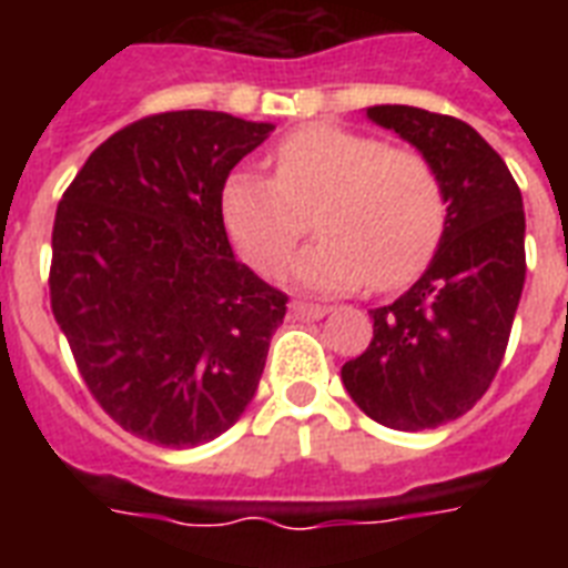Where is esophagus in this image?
Masks as SVG:
<instances>
[{
  "instance_id": "34e87169",
  "label": "esophagus",
  "mask_w": 568,
  "mask_h": 568,
  "mask_svg": "<svg viewBox=\"0 0 568 568\" xmlns=\"http://www.w3.org/2000/svg\"><path fill=\"white\" fill-rule=\"evenodd\" d=\"M327 312H329V306H321V303L292 301V315H294V318H324Z\"/></svg>"
}]
</instances>
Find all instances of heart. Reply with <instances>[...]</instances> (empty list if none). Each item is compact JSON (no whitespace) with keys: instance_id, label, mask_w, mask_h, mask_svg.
<instances>
[{"instance_id":"obj_1","label":"heart","mask_w":568,"mask_h":568,"mask_svg":"<svg viewBox=\"0 0 568 568\" xmlns=\"http://www.w3.org/2000/svg\"><path fill=\"white\" fill-rule=\"evenodd\" d=\"M274 173H232L221 214L232 244L258 274H280L310 232L321 235L292 274L318 292L372 280L395 288L418 274L445 230V191L430 159L383 138L315 123L285 135Z\"/></svg>"}]
</instances>
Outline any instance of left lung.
<instances>
[{"label": "left lung", "mask_w": 568, "mask_h": 568, "mask_svg": "<svg viewBox=\"0 0 568 568\" xmlns=\"http://www.w3.org/2000/svg\"><path fill=\"white\" fill-rule=\"evenodd\" d=\"M368 118L430 159L448 217L413 288L368 312L372 345L342 365V383L383 427L430 430L466 415L501 368L528 271L521 191L463 120L413 105H374Z\"/></svg>", "instance_id": "8db88e82"}]
</instances>
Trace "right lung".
Returning <instances> with one entry per match:
<instances>
[{
	"mask_svg": "<svg viewBox=\"0 0 568 568\" xmlns=\"http://www.w3.org/2000/svg\"><path fill=\"white\" fill-rule=\"evenodd\" d=\"M271 123L164 111L102 141L52 226L49 301L97 404L141 439L194 448L239 422L285 318L232 256L230 171Z\"/></svg>",
	"mask_w": 568,
	"mask_h": 568,
	"instance_id": "obj_1",
	"label": "right lung"
}]
</instances>
